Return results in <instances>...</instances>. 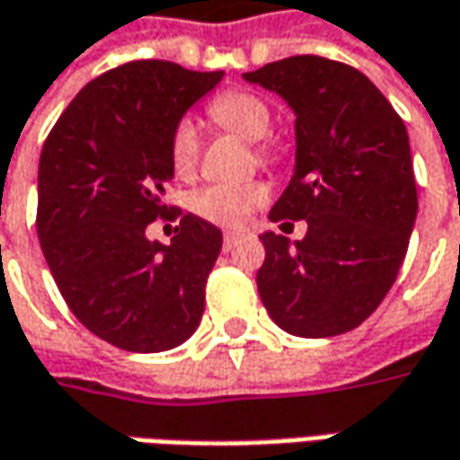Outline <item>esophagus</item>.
I'll use <instances>...</instances> for the list:
<instances>
[{
  "mask_svg": "<svg viewBox=\"0 0 460 460\" xmlns=\"http://www.w3.org/2000/svg\"><path fill=\"white\" fill-rule=\"evenodd\" d=\"M236 242H239V234L226 231V234H224V252H231V249L236 246Z\"/></svg>",
  "mask_w": 460,
  "mask_h": 460,
  "instance_id": "esophagus-1",
  "label": "esophagus"
}]
</instances>
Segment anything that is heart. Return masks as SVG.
Instances as JSON below:
<instances>
[{
  "label": "heart",
  "mask_w": 460,
  "mask_h": 460,
  "mask_svg": "<svg viewBox=\"0 0 460 460\" xmlns=\"http://www.w3.org/2000/svg\"><path fill=\"white\" fill-rule=\"evenodd\" d=\"M208 117L244 137L249 142H260L272 129V109L261 96L252 91H224L208 103ZM200 152V137L196 124L182 119L170 139V160L178 175H190L196 170ZM260 157L264 163H278L279 150L275 145L260 142ZM267 185L261 182H211L193 199V211L218 226H242L246 216L267 200Z\"/></svg>",
  "instance_id": "obj_1"
}]
</instances>
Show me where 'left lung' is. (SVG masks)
I'll use <instances>...</instances> for the list:
<instances>
[{"label":"left lung","mask_w":460,"mask_h":460,"mask_svg":"<svg viewBox=\"0 0 460 460\" xmlns=\"http://www.w3.org/2000/svg\"><path fill=\"white\" fill-rule=\"evenodd\" d=\"M244 81L275 91L295 111L293 181L270 218L308 224L295 244L275 231L260 236L261 303L293 336L346 333L385 300L415 226L404 121L364 73L339 60L293 56Z\"/></svg>","instance_id":"1"}]
</instances>
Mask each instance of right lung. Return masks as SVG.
Returning a JSON list of instances; mask_svg holds the SVG:
<instances>
[{
  "instance_id": "1",
  "label": "right lung",
  "mask_w": 460,
  "mask_h": 460,
  "mask_svg": "<svg viewBox=\"0 0 460 460\" xmlns=\"http://www.w3.org/2000/svg\"><path fill=\"white\" fill-rule=\"evenodd\" d=\"M224 78L170 60H132L78 91L42 145L38 236L73 315L124 351L157 354L199 328L221 231L165 206L170 139ZM155 217H181L170 245Z\"/></svg>"
}]
</instances>
